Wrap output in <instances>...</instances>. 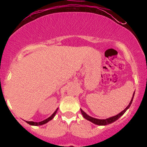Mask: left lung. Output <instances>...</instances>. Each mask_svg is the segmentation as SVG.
Instances as JSON below:
<instances>
[{
	"mask_svg": "<svg viewBox=\"0 0 147 147\" xmlns=\"http://www.w3.org/2000/svg\"><path fill=\"white\" fill-rule=\"evenodd\" d=\"M134 95H135V92H134V93H133V97H132V99H131V102H130L129 104V105H128L127 107H126L124 111H122V112L119 113V114L116 115L115 116H113V117L107 118V119H96V118L90 117V116L88 115L85 112H84V111H82V109H81V112H82V114L83 115L84 117L85 118V119H86L87 120L90 121V122L94 123V124H97V125H100V126L107 125V124H111V123L115 122L116 120H117V119H119V118L121 116H122V115L126 112V110H127V109L130 107V106H131V103H132V102H133V97H134Z\"/></svg>",
	"mask_w": 147,
	"mask_h": 147,
	"instance_id": "1",
	"label": "left lung"
}]
</instances>
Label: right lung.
Listing matches in <instances>:
<instances>
[{"label":"right lung","instance_id":"right-lung-1","mask_svg":"<svg viewBox=\"0 0 147 147\" xmlns=\"http://www.w3.org/2000/svg\"><path fill=\"white\" fill-rule=\"evenodd\" d=\"M57 111H58V109H57L56 111H55V113H54L51 116H50V117H49L48 118H47L46 119H45V120H43V121H41V122H27L26 121V122L28 123V124H30V125H33V126H39V125H43V124H45V123H47L48 122H49V121H50L51 120V119H53V117H55V114L57 113Z\"/></svg>","mask_w":147,"mask_h":147}]
</instances>
